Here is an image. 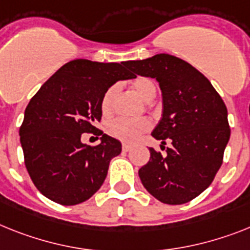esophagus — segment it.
<instances>
[{"mask_svg": "<svg viewBox=\"0 0 250 250\" xmlns=\"http://www.w3.org/2000/svg\"><path fill=\"white\" fill-rule=\"evenodd\" d=\"M131 148H132L131 145L123 144V146H122V150H123V152H128V151H131Z\"/></svg>", "mask_w": 250, "mask_h": 250, "instance_id": "obj_1", "label": "esophagus"}]
</instances>
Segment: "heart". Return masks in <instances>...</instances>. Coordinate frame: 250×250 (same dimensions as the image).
<instances>
[{
	"mask_svg": "<svg viewBox=\"0 0 250 250\" xmlns=\"http://www.w3.org/2000/svg\"><path fill=\"white\" fill-rule=\"evenodd\" d=\"M132 89L146 102H151L156 96V86L154 81L147 77H137L132 83ZM117 93H118L117 85H112L103 94L100 100V110L104 117H109L113 113V104ZM148 128H150V123L146 119L118 118L109 122L106 125V132L112 137L118 138L123 142H135L142 133L148 131Z\"/></svg>",
	"mask_w": 250,
	"mask_h": 250,
	"instance_id": "b5f03b06",
	"label": "heart"
}]
</instances>
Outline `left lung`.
<instances>
[{"instance_id":"obj_1","label":"left lung","mask_w":250,"mask_h":250,"mask_svg":"<svg viewBox=\"0 0 250 250\" xmlns=\"http://www.w3.org/2000/svg\"><path fill=\"white\" fill-rule=\"evenodd\" d=\"M125 64L136 75L157 80L163 118L151 135L163 145L171 142L165 155L150 147V160L138 170L140 179L160 202H189L212 183L222 164L230 138L225 103L207 77L170 54Z\"/></svg>"}]
</instances>
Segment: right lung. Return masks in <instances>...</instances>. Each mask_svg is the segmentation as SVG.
<instances>
[{"label": "right lung", "instance_id": "add662e5", "mask_svg": "<svg viewBox=\"0 0 250 250\" xmlns=\"http://www.w3.org/2000/svg\"><path fill=\"white\" fill-rule=\"evenodd\" d=\"M121 63L73 60L43 83L25 109L20 142L25 167L38 190L56 203L73 206L99 189L109 163L121 154L122 145L96 132L102 119L100 100L119 80L136 77ZM83 133L102 135L89 146Z\"/></svg>", "mask_w": 250, "mask_h": 250}]
</instances>
